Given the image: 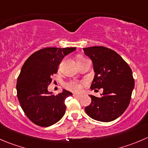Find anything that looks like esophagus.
Returning a JSON list of instances; mask_svg holds the SVG:
<instances>
[{
  "label": "esophagus",
  "mask_w": 148,
  "mask_h": 148,
  "mask_svg": "<svg viewBox=\"0 0 148 148\" xmlns=\"http://www.w3.org/2000/svg\"><path fill=\"white\" fill-rule=\"evenodd\" d=\"M73 96L75 97H77V98H79V97H82L81 95H78V94H73Z\"/></svg>",
  "instance_id": "esophagus-1"
}]
</instances>
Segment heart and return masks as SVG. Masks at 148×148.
Listing matches in <instances>:
<instances>
[{
  "mask_svg": "<svg viewBox=\"0 0 148 148\" xmlns=\"http://www.w3.org/2000/svg\"><path fill=\"white\" fill-rule=\"evenodd\" d=\"M82 82L75 81V80H71V81L67 82L66 84H65V86L66 87L67 89H69V90L77 92L81 91L82 87Z\"/></svg>",
  "mask_w": 148,
  "mask_h": 148,
  "instance_id": "obj_1",
  "label": "heart"
}]
</instances>
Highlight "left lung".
Returning <instances> with one entry per match:
<instances>
[{"instance_id": "obj_1", "label": "left lung", "mask_w": 148, "mask_h": 148, "mask_svg": "<svg viewBox=\"0 0 148 148\" xmlns=\"http://www.w3.org/2000/svg\"><path fill=\"white\" fill-rule=\"evenodd\" d=\"M83 50L92 61L95 73L90 88L103 89L102 97L90 95L92 103L85 107V112L97 121H114L125 111L131 100L134 87L131 68L110 48L93 46Z\"/></svg>"}]
</instances>
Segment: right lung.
<instances>
[{
    "mask_svg": "<svg viewBox=\"0 0 148 148\" xmlns=\"http://www.w3.org/2000/svg\"><path fill=\"white\" fill-rule=\"evenodd\" d=\"M76 48H45L27 59L17 79V97L27 118L40 127H49L58 122L66 112L65 100L72 93L63 90L52 95L48 87L52 76L65 56Z\"/></svg>",
    "mask_w": 148,
    "mask_h": 148,
    "instance_id": "add662e5",
    "label": "right lung"
}]
</instances>
